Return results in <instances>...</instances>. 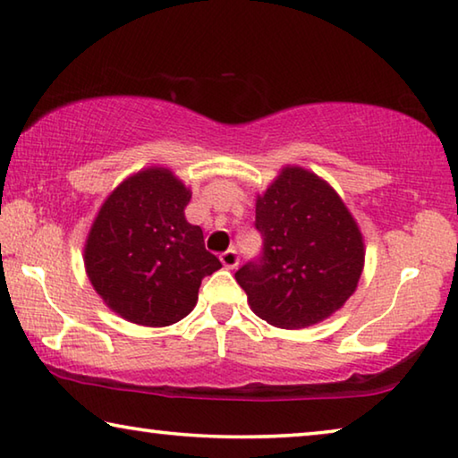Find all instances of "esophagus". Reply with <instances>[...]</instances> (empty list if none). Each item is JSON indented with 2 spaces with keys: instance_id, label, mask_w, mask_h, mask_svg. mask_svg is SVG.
I'll return each mask as SVG.
<instances>
[{
  "instance_id": "34e87169",
  "label": "esophagus",
  "mask_w": 458,
  "mask_h": 458,
  "mask_svg": "<svg viewBox=\"0 0 458 458\" xmlns=\"http://www.w3.org/2000/svg\"><path fill=\"white\" fill-rule=\"evenodd\" d=\"M220 260H222V265H224V267H226L228 270H232V268H236V267H238L240 257H238V252L234 250V248H230V250H226V252H222V254H220Z\"/></svg>"
}]
</instances>
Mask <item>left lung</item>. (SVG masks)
Wrapping results in <instances>:
<instances>
[{
  "mask_svg": "<svg viewBox=\"0 0 458 458\" xmlns=\"http://www.w3.org/2000/svg\"><path fill=\"white\" fill-rule=\"evenodd\" d=\"M262 250L236 270L260 319L303 329L335 313L358 286L363 242L358 224L327 183L286 167L257 199Z\"/></svg>",
  "mask_w": 458,
  "mask_h": 458,
  "instance_id": "8db88e82",
  "label": "left lung"
}]
</instances>
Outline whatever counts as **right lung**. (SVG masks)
<instances>
[{"mask_svg": "<svg viewBox=\"0 0 458 458\" xmlns=\"http://www.w3.org/2000/svg\"><path fill=\"white\" fill-rule=\"evenodd\" d=\"M190 198L172 172L155 167L123 182L100 208L84 265L95 291L125 319L149 327L183 319L201 278L222 267L201 228L185 220Z\"/></svg>", "mask_w": 458, "mask_h": 458, "instance_id": "add662e5", "label": "right lung"}]
</instances>
